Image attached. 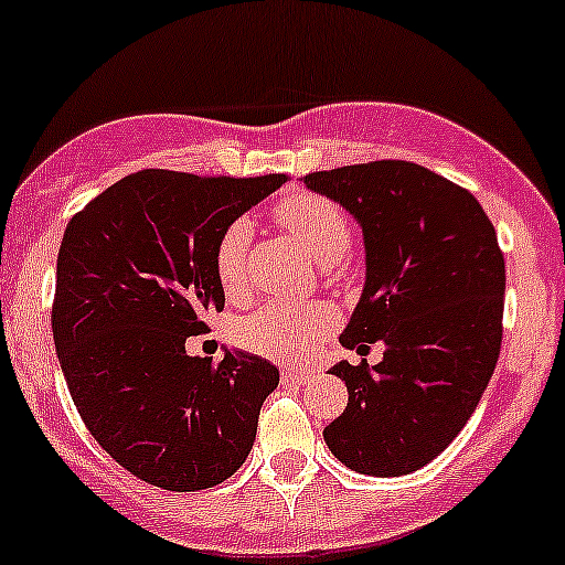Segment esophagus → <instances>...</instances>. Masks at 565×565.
<instances>
[{
    "instance_id": "1",
    "label": "esophagus",
    "mask_w": 565,
    "mask_h": 565,
    "mask_svg": "<svg viewBox=\"0 0 565 565\" xmlns=\"http://www.w3.org/2000/svg\"><path fill=\"white\" fill-rule=\"evenodd\" d=\"M313 373H308V370H284L281 373V383L284 386H300V383L311 381Z\"/></svg>"
}]
</instances>
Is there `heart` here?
Listing matches in <instances>:
<instances>
[{
	"label": "heart",
	"mask_w": 565,
	"mask_h": 565,
	"mask_svg": "<svg viewBox=\"0 0 565 565\" xmlns=\"http://www.w3.org/2000/svg\"><path fill=\"white\" fill-rule=\"evenodd\" d=\"M273 216L311 252L319 263H338L351 249V222L338 203L319 195H289L273 209ZM252 225L235 220L220 235L214 249V270L222 292L231 300L249 297ZM338 327V313L324 302H268L235 324V343L276 362H306Z\"/></svg>",
	"instance_id": "1"
}]
</instances>
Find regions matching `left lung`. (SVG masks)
Wrapping results in <instances>:
<instances>
[{
	"instance_id": "left-lung-1",
	"label": "left lung",
	"mask_w": 565,
	"mask_h": 565,
	"mask_svg": "<svg viewBox=\"0 0 565 565\" xmlns=\"http://www.w3.org/2000/svg\"><path fill=\"white\" fill-rule=\"evenodd\" d=\"M362 225L367 278L340 334L383 359L338 362L349 388L324 429L353 472L399 477L426 467L472 418L501 351L504 254L469 190L411 160H373L302 177Z\"/></svg>"
}]
</instances>
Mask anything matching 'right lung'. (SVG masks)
Instances as JSON below:
<instances>
[{"mask_svg": "<svg viewBox=\"0 0 565 565\" xmlns=\"http://www.w3.org/2000/svg\"><path fill=\"white\" fill-rule=\"evenodd\" d=\"M284 182L145 169L66 225L51 316L66 386L93 439L154 488H214L249 456L278 370L246 351L214 364L184 343L225 308L220 235Z\"/></svg>", "mask_w": 565, "mask_h": 565, "instance_id": "1", "label": "right lung"}]
</instances>
